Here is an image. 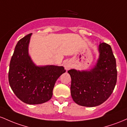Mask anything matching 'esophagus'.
Segmentation results:
<instances>
[{"mask_svg":"<svg viewBox=\"0 0 127 127\" xmlns=\"http://www.w3.org/2000/svg\"><path fill=\"white\" fill-rule=\"evenodd\" d=\"M72 63H71V62H70V61H66L64 64V68H65V69L66 70H68V69H70L72 67Z\"/></svg>","mask_w":127,"mask_h":127,"instance_id":"esophagus-1","label":"esophagus"}]
</instances>
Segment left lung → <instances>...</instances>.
Returning a JSON list of instances; mask_svg holds the SVG:
<instances>
[{"label": "left lung", "instance_id": "1", "mask_svg": "<svg viewBox=\"0 0 127 127\" xmlns=\"http://www.w3.org/2000/svg\"><path fill=\"white\" fill-rule=\"evenodd\" d=\"M96 62L84 70L68 71L71 79V95L75 103L85 107L101 104L109 98L117 81L116 59L110 45L101 43Z\"/></svg>", "mask_w": 127, "mask_h": 127}]
</instances>
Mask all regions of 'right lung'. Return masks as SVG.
<instances>
[{
    "instance_id": "obj_1",
    "label": "right lung",
    "mask_w": 127,
    "mask_h": 127,
    "mask_svg": "<svg viewBox=\"0 0 127 127\" xmlns=\"http://www.w3.org/2000/svg\"><path fill=\"white\" fill-rule=\"evenodd\" d=\"M32 33L18 41L10 61L8 79L15 95L28 104H39L49 101L58 78L66 72L64 66L36 65L29 53Z\"/></svg>"
}]
</instances>
